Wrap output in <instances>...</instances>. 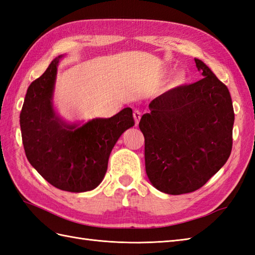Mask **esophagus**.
<instances>
[{
  "mask_svg": "<svg viewBox=\"0 0 255 255\" xmlns=\"http://www.w3.org/2000/svg\"><path fill=\"white\" fill-rule=\"evenodd\" d=\"M133 118H134V123H136V125H138L140 118H141V112L138 110H134L133 111Z\"/></svg>",
  "mask_w": 255,
  "mask_h": 255,
  "instance_id": "34e87169",
  "label": "esophagus"
}]
</instances>
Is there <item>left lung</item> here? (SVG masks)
Returning <instances> with one entry per match:
<instances>
[{"label":"left lung","instance_id":"8db88e82","mask_svg":"<svg viewBox=\"0 0 255 255\" xmlns=\"http://www.w3.org/2000/svg\"><path fill=\"white\" fill-rule=\"evenodd\" d=\"M195 62L203 79L156 97L139 123L147 175L156 189L171 195L204 186L232 149L235 112L229 90L203 61Z\"/></svg>","mask_w":255,"mask_h":255}]
</instances>
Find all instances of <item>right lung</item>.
Returning <instances> with one entry per match:
<instances>
[{
  "instance_id": "add662e5",
  "label": "right lung",
  "mask_w": 255,
  "mask_h": 255,
  "mask_svg": "<svg viewBox=\"0 0 255 255\" xmlns=\"http://www.w3.org/2000/svg\"><path fill=\"white\" fill-rule=\"evenodd\" d=\"M60 58L53 59L27 89L19 115L21 139L29 163L48 183L81 193L99 186L112 149L134 121L127 107L111 118H96L81 127L63 123L51 102Z\"/></svg>"
}]
</instances>
